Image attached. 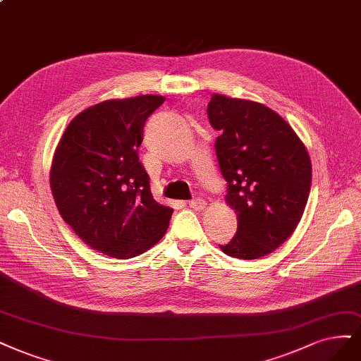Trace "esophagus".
Returning a JSON list of instances; mask_svg holds the SVG:
<instances>
[{
    "label": "esophagus",
    "mask_w": 361,
    "mask_h": 361,
    "mask_svg": "<svg viewBox=\"0 0 361 361\" xmlns=\"http://www.w3.org/2000/svg\"><path fill=\"white\" fill-rule=\"evenodd\" d=\"M188 206H190L191 209H194V210H203V209L207 206V203L203 200V198L197 197V198H194V200L188 202Z\"/></svg>",
    "instance_id": "34e87169"
}]
</instances>
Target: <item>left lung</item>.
<instances>
[{
  "instance_id": "8db88e82",
  "label": "left lung",
  "mask_w": 361,
  "mask_h": 361,
  "mask_svg": "<svg viewBox=\"0 0 361 361\" xmlns=\"http://www.w3.org/2000/svg\"><path fill=\"white\" fill-rule=\"evenodd\" d=\"M207 116L221 131L215 149L228 182L226 203L238 216V233L224 254L257 259L279 247L299 226L312 182L305 143L270 107L212 94Z\"/></svg>"
}]
</instances>
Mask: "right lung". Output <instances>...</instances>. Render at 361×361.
I'll use <instances>...</instances> for the list:
<instances>
[{
  "label": "right lung",
  "mask_w": 361,
  "mask_h": 361,
  "mask_svg": "<svg viewBox=\"0 0 361 361\" xmlns=\"http://www.w3.org/2000/svg\"><path fill=\"white\" fill-rule=\"evenodd\" d=\"M164 100L147 94L85 109L54 152L49 182L62 219L111 258L146 252L169 228L173 209L152 197L137 155L145 122Z\"/></svg>",
  "instance_id": "right-lung-1"
}]
</instances>
